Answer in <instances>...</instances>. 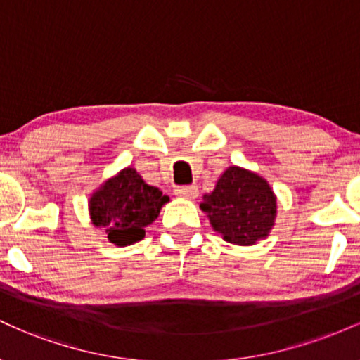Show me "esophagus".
<instances>
[{
    "instance_id": "1",
    "label": "esophagus",
    "mask_w": 360,
    "mask_h": 360,
    "mask_svg": "<svg viewBox=\"0 0 360 360\" xmlns=\"http://www.w3.org/2000/svg\"><path fill=\"white\" fill-rule=\"evenodd\" d=\"M177 196H183L186 200H194L198 196V188L196 186H179L176 189Z\"/></svg>"
}]
</instances>
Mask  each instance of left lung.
Listing matches in <instances>:
<instances>
[{"instance_id":"obj_1","label":"left lung","mask_w":360,"mask_h":360,"mask_svg":"<svg viewBox=\"0 0 360 360\" xmlns=\"http://www.w3.org/2000/svg\"><path fill=\"white\" fill-rule=\"evenodd\" d=\"M200 208L223 240L235 245H254L266 238L274 225L276 196L266 179L232 166L220 176Z\"/></svg>"}]
</instances>
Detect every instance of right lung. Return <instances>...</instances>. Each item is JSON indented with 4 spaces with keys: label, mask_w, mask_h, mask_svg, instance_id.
<instances>
[{
    "label": "right lung",
    "mask_w": 360,
    "mask_h": 360,
    "mask_svg": "<svg viewBox=\"0 0 360 360\" xmlns=\"http://www.w3.org/2000/svg\"><path fill=\"white\" fill-rule=\"evenodd\" d=\"M167 201L159 188L146 184L134 167H127L91 196L89 214L94 226L106 230L111 243L125 247L146 237V229Z\"/></svg>",
    "instance_id": "1"
}]
</instances>
